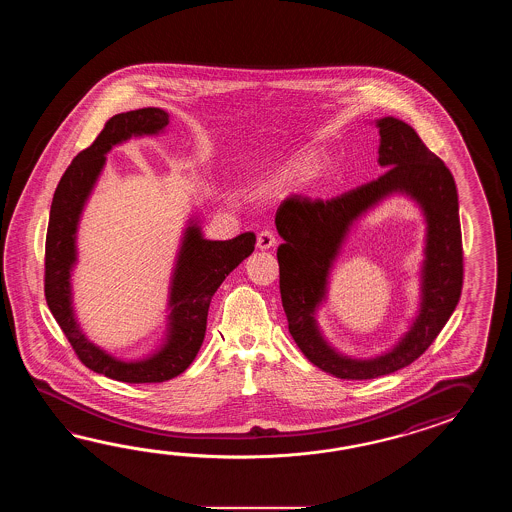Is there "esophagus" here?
Returning <instances> with one entry per match:
<instances>
[{
  "label": "esophagus",
  "mask_w": 512,
  "mask_h": 512,
  "mask_svg": "<svg viewBox=\"0 0 512 512\" xmlns=\"http://www.w3.org/2000/svg\"><path fill=\"white\" fill-rule=\"evenodd\" d=\"M274 245H276L274 232L272 230H261L260 234H258V240H256V247L260 251H267V249H272Z\"/></svg>",
  "instance_id": "1"
}]
</instances>
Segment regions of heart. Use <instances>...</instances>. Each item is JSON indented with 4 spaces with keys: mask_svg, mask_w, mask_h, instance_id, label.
Wrapping results in <instances>:
<instances>
[{
    "mask_svg": "<svg viewBox=\"0 0 512 512\" xmlns=\"http://www.w3.org/2000/svg\"><path fill=\"white\" fill-rule=\"evenodd\" d=\"M305 161H296V163L291 164L289 168H287V172H285V177H291V175L300 174V172H304L305 170Z\"/></svg>",
    "mask_w": 512,
    "mask_h": 512,
    "instance_id": "b5f03b06",
    "label": "heart"
}]
</instances>
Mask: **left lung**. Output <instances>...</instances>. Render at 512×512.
<instances>
[{
    "mask_svg": "<svg viewBox=\"0 0 512 512\" xmlns=\"http://www.w3.org/2000/svg\"><path fill=\"white\" fill-rule=\"evenodd\" d=\"M379 164L386 172L333 199L291 197L276 210L280 293L289 333L316 368L348 381H366L406 368L425 353L454 313L463 287V249L454 177L414 128L395 117L375 120ZM392 195L408 196L426 219L420 302L411 324L384 354L357 360L338 352L317 324L330 271L348 230L368 209Z\"/></svg>",
    "mask_w": 512,
    "mask_h": 512,
    "instance_id": "left-lung-1",
    "label": "left lung"
}]
</instances>
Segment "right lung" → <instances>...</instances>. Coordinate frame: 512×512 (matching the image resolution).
Returning a JSON list of instances; mask_svg holds the SVG:
<instances>
[{
    "instance_id": "add662e5",
    "label": "right lung",
    "mask_w": 512,
    "mask_h": 512,
    "mask_svg": "<svg viewBox=\"0 0 512 512\" xmlns=\"http://www.w3.org/2000/svg\"><path fill=\"white\" fill-rule=\"evenodd\" d=\"M168 124L170 115L161 108L135 109L111 117L97 141L78 153L56 186L45 240V300L58 326L89 370L130 384L170 381L194 362L207 331L212 296L230 272L251 256L256 243L252 232L229 241L207 240L199 216L192 214L175 254L161 344L139 359H120L84 333L75 313L71 285L84 208L104 172L106 155L133 137L164 133Z\"/></svg>"
}]
</instances>
